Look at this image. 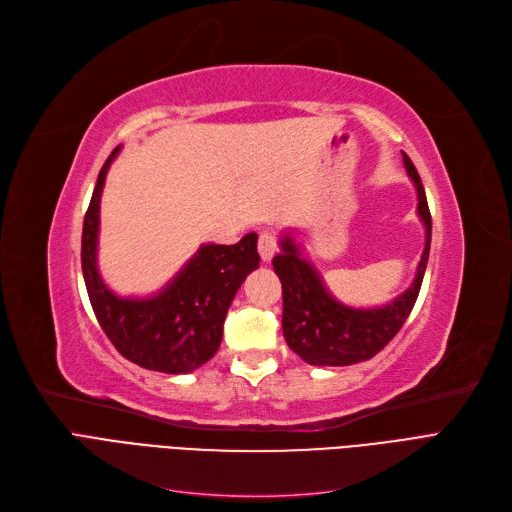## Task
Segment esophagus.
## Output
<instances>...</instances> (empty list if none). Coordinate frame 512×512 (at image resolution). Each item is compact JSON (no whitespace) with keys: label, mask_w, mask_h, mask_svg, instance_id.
Here are the masks:
<instances>
[{"label":"esophagus","mask_w":512,"mask_h":512,"mask_svg":"<svg viewBox=\"0 0 512 512\" xmlns=\"http://www.w3.org/2000/svg\"><path fill=\"white\" fill-rule=\"evenodd\" d=\"M258 252H260V258L264 262H269L275 256V252H277V237L273 233H269V231L260 233V237H258Z\"/></svg>","instance_id":"1"}]
</instances>
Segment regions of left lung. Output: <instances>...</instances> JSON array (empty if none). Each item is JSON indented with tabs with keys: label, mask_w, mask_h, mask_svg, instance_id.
<instances>
[{
	"label": "left lung",
	"mask_w": 512,
	"mask_h": 512,
	"mask_svg": "<svg viewBox=\"0 0 512 512\" xmlns=\"http://www.w3.org/2000/svg\"><path fill=\"white\" fill-rule=\"evenodd\" d=\"M404 167L417 190V214L426 226V248L417 264V275L407 292L396 296L392 303L375 309H354L341 305L315 271L303 258L301 248L290 235L279 241L281 252L273 258V269L281 281L284 294V328L286 343L294 354L313 366H349L377 356L390 343L396 332L407 322L417 301L421 281L430 256L432 216L426 201V190L411 158L402 152Z\"/></svg>",
	"instance_id": "left-lung-1"
}]
</instances>
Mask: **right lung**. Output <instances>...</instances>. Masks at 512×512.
Masks as SVG:
<instances>
[{
	"mask_svg": "<svg viewBox=\"0 0 512 512\" xmlns=\"http://www.w3.org/2000/svg\"><path fill=\"white\" fill-rule=\"evenodd\" d=\"M120 148L99 171L82 226V275L103 332L133 364L182 375L214 358L222 341L224 317L239 286L258 269V235L248 233L235 245H201L169 284L148 298L114 294L97 269L99 203L105 175Z\"/></svg>",
	"mask_w": 512,
	"mask_h": 512,
	"instance_id": "obj_1",
	"label": "right lung"
}]
</instances>
